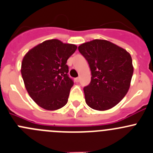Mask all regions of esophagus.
<instances>
[{"instance_id": "34e87169", "label": "esophagus", "mask_w": 153, "mask_h": 153, "mask_svg": "<svg viewBox=\"0 0 153 153\" xmlns=\"http://www.w3.org/2000/svg\"><path fill=\"white\" fill-rule=\"evenodd\" d=\"M75 82H79V81H80V78H79V77H78V78H75Z\"/></svg>"}]
</instances>
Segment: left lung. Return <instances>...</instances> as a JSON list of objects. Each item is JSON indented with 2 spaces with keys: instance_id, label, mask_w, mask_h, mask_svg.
Instances as JSON below:
<instances>
[{
  "instance_id": "obj_1",
  "label": "left lung",
  "mask_w": 153,
  "mask_h": 153,
  "mask_svg": "<svg viewBox=\"0 0 153 153\" xmlns=\"http://www.w3.org/2000/svg\"><path fill=\"white\" fill-rule=\"evenodd\" d=\"M78 51L91 71L90 83L84 87L87 105L105 111L117 105L126 95L132 78L134 69L129 53L103 39L81 44Z\"/></svg>"
}]
</instances>
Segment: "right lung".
Here are the masks:
<instances>
[{
    "label": "right lung",
    "mask_w": 153,
    "mask_h": 153,
    "mask_svg": "<svg viewBox=\"0 0 153 153\" xmlns=\"http://www.w3.org/2000/svg\"><path fill=\"white\" fill-rule=\"evenodd\" d=\"M77 46L50 39L30 50L22 63V78L33 100L48 111L61 108L68 102L74 81L68 75L69 57Z\"/></svg>",
    "instance_id": "add662e5"
}]
</instances>
